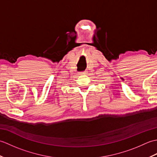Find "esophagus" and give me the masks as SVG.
Segmentation results:
<instances>
[{"label":"esophagus","instance_id":"1","mask_svg":"<svg viewBox=\"0 0 157 157\" xmlns=\"http://www.w3.org/2000/svg\"><path fill=\"white\" fill-rule=\"evenodd\" d=\"M84 74H86V71H82L81 73H79V75H84Z\"/></svg>","mask_w":157,"mask_h":157}]
</instances>
